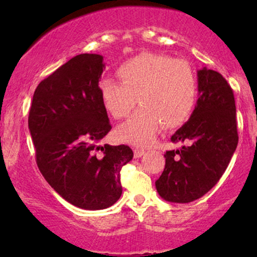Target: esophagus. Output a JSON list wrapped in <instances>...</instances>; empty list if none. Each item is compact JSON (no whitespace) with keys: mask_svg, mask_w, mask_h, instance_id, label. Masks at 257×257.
<instances>
[{"mask_svg":"<svg viewBox=\"0 0 257 257\" xmlns=\"http://www.w3.org/2000/svg\"><path fill=\"white\" fill-rule=\"evenodd\" d=\"M144 153H145V149H135V158H140L142 156H144Z\"/></svg>","mask_w":257,"mask_h":257,"instance_id":"esophagus-1","label":"esophagus"}]
</instances>
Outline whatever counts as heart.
I'll use <instances>...</instances> for the list:
<instances>
[{
    "instance_id": "obj_1",
    "label": "heart",
    "mask_w": 257,
    "mask_h": 257,
    "mask_svg": "<svg viewBox=\"0 0 257 257\" xmlns=\"http://www.w3.org/2000/svg\"><path fill=\"white\" fill-rule=\"evenodd\" d=\"M122 83L104 78L99 83L100 99L112 117L122 119L136 106L142 107L117 130L126 143L145 145L163 125L178 127L191 117L198 97L195 73L187 62L163 54L143 52L117 69Z\"/></svg>"
}]
</instances>
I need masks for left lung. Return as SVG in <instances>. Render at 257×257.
Returning <instances> with one entry per match:
<instances>
[{
  "mask_svg": "<svg viewBox=\"0 0 257 257\" xmlns=\"http://www.w3.org/2000/svg\"><path fill=\"white\" fill-rule=\"evenodd\" d=\"M199 99L187 122L172 136L173 143L191 142L166 151L164 172L156 181L164 200L188 203L217 184L238 143L234 92L219 72L198 71Z\"/></svg>",
  "mask_w": 257,
  "mask_h": 257,
  "instance_id": "1",
  "label": "left lung"
}]
</instances>
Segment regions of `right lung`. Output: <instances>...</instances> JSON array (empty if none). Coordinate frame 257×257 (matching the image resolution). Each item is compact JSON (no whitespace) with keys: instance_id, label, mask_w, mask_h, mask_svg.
<instances>
[{"instance_id":"obj_1","label":"right lung","mask_w":257,"mask_h":257,"mask_svg":"<svg viewBox=\"0 0 257 257\" xmlns=\"http://www.w3.org/2000/svg\"><path fill=\"white\" fill-rule=\"evenodd\" d=\"M103 56L80 54L42 80L29 111L36 163L48 184L71 205L104 209L117 202L127 145L99 142L112 126L99 93Z\"/></svg>"}]
</instances>
